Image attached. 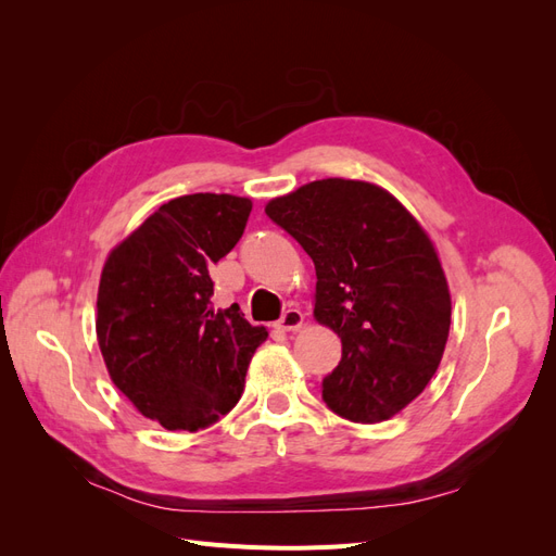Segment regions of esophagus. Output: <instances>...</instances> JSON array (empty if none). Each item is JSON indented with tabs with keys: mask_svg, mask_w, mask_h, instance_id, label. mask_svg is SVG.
<instances>
[{
	"mask_svg": "<svg viewBox=\"0 0 556 556\" xmlns=\"http://www.w3.org/2000/svg\"><path fill=\"white\" fill-rule=\"evenodd\" d=\"M301 325H304V313L299 308H288L282 313V317L276 323V329L280 331H296Z\"/></svg>",
	"mask_w": 556,
	"mask_h": 556,
	"instance_id": "1",
	"label": "esophagus"
}]
</instances>
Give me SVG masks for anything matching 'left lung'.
<instances>
[{
    "label": "left lung",
    "instance_id": "1",
    "mask_svg": "<svg viewBox=\"0 0 556 556\" xmlns=\"http://www.w3.org/2000/svg\"><path fill=\"white\" fill-rule=\"evenodd\" d=\"M264 211L311 255L313 315L343 343L325 403L350 422L394 417L425 392L450 333L447 280L427 231L364 180H313Z\"/></svg>",
    "mask_w": 556,
    "mask_h": 556
}]
</instances>
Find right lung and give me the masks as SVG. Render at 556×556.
<instances>
[{"mask_svg":"<svg viewBox=\"0 0 556 556\" xmlns=\"http://www.w3.org/2000/svg\"><path fill=\"white\" fill-rule=\"evenodd\" d=\"M252 201L185 194L111 250L97 294V341L109 376L169 431H197L237 406L266 341L239 306L215 311L208 268L239 243Z\"/></svg>","mask_w":556,"mask_h":556,"instance_id":"1","label":"right lung"}]
</instances>
